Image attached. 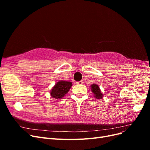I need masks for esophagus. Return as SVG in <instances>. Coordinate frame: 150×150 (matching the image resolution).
Returning <instances> with one entry per match:
<instances>
[{
    "label": "esophagus",
    "mask_w": 150,
    "mask_h": 150,
    "mask_svg": "<svg viewBox=\"0 0 150 150\" xmlns=\"http://www.w3.org/2000/svg\"><path fill=\"white\" fill-rule=\"evenodd\" d=\"M76 84H77L81 85V84H83V81H78V82H76Z\"/></svg>",
    "instance_id": "34e87169"
}]
</instances>
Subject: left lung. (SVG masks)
Instances as JSON below:
<instances>
[{"mask_svg":"<svg viewBox=\"0 0 150 150\" xmlns=\"http://www.w3.org/2000/svg\"><path fill=\"white\" fill-rule=\"evenodd\" d=\"M91 91L94 94L95 98L98 99H101L103 98V94L101 92L99 87L96 84H92L91 86Z\"/></svg>","mask_w":150,"mask_h":150,"instance_id":"obj_1","label":"left lung"}]
</instances>
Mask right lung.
<instances>
[{
  "label": "right lung",
  "mask_w": 150,
  "mask_h": 150,
  "mask_svg": "<svg viewBox=\"0 0 150 150\" xmlns=\"http://www.w3.org/2000/svg\"><path fill=\"white\" fill-rule=\"evenodd\" d=\"M72 86V83L69 81H59L52 88L51 95L55 99H61L65 96Z\"/></svg>",
  "instance_id": "right-lung-1"
}]
</instances>
